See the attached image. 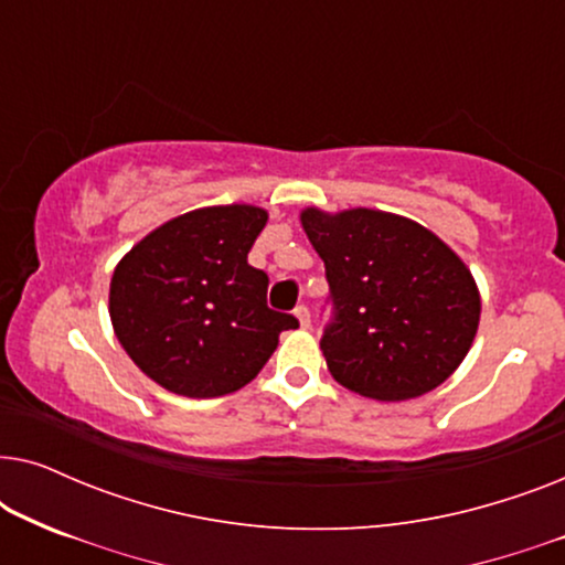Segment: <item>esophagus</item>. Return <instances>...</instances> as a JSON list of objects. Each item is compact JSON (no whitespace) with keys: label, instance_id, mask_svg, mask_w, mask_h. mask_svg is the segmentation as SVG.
I'll return each mask as SVG.
<instances>
[{"label":"esophagus","instance_id":"34e87169","mask_svg":"<svg viewBox=\"0 0 565 565\" xmlns=\"http://www.w3.org/2000/svg\"><path fill=\"white\" fill-rule=\"evenodd\" d=\"M292 313H296V319L300 321V327H303V329L311 327V311H308V306H298Z\"/></svg>","mask_w":565,"mask_h":565}]
</instances>
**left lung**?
Here are the masks:
<instances>
[{
    "mask_svg": "<svg viewBox=\"0 0 565 565\" xmlns=\"http://www.w3.org/2000/svg\"><path fill=\"white\" fill-rule=\"evenodd\" d=\"M327 267L321 350L344 388L377 401L422 396L473 344L481 298L450 246L401 215L354 207L300 215Z\"/></svg>",
    "mask_w": 565,
    "mask_h": 565,
    "instance_id": "left-lung-1",
    "label": "left lung"
}]
</instances>
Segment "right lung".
<instances>
[{
  "label": "right lung",
  "instance_id": "obj_1",
  "mask_svg": "<svg viewBox=\"0 0 565 565\" xmlns=\"http://www.w3.org/2000/svg\"><path fill=\"white\" fill-rule=\"evenodd\" d=\"M265 223L254 205L200 207L151 231L115 267V334L161 388L188 398L244 388L280 331L298 327L267 306L269 277L246 259Z\"/></svg>",
  "mask_w": 565,
  "mask_h": 565
}]
</instances>
